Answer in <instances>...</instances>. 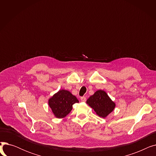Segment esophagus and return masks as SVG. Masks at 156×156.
Returning a JSON list of instances; mask_svg holds the SVG:
<instances>
[{
  "instance_id": "34e87169",
  "label": "esophagus",
  "mask_w": 156,
  "mask_h": 156,
  "mask_svg": "<svg viewBox=\"0 0 156 156\" xmlns=\"http://www.w3.org/2000/svg\"><path fill=\"white\" fill-rule=\"evenodd\" d=\"M80 100H81V102H86V101H87V99H86V97H81V98H80Z\"/></svg>"
}]
</instances>
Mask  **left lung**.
Wrapping results in <instances>:
<instances>
[{
	"mask_svg": "<svg viewBox=\"0 0 156 156\" xmlns=\"http://www.w3.org/2000/svg\"><path fill=\"white\" fill-rule=\"evenodd\" d=\"M89 106L95 111L98 116L105 118L112 112L116 104L108 96L105 91L99 90L90 97L87 101Z\"/></svg>",
	"mask_w": 156,
	"mask_h": 156,
	"instance_id": "8db88e82",
	"label": "left lung"
}]
</instances>
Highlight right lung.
<instances>
[{"instance_id": "1", "label": "right lung", "mask_w": 156, "mask_h": 156, "mask_svg": "<svg viewBox=\"0 0 156 156\" xmlns=\"http://www.w3.org/2000/svg\"><path fill=\"white\" fill-rule=\"evenodd\" d=\"M79 102L77 98L70 92L61 90L48 100V105L57 118L66 116L73 109V105Z\"/></svg>"}]
</instances>
